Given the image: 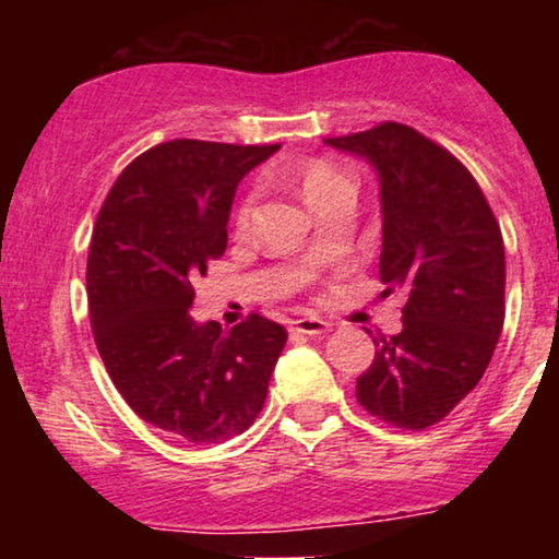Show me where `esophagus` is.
Listing matches in <instances>:
<instances>
[{"mask_svg": "<svg viewBox=\"0 0 559 559\" xmlns=\"http://www.w3.org/2000/svg\"><path fill=\"white\" fill-rule=\"evenodd\" d=\"M292 331L305 333V336H320V333L331 331V323H329V320H323V318L307 316V318L292 320Z\"/></svg>", "mask_w": 559, "mask_h": 559, "instance_id": "1", "label": "esophagus"}]
</instances>
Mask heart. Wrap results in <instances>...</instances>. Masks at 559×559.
I'll list each match as a JSON object with an SVG mask.
<instances>
[{
	"label": "heart",
	"mask_w": 559,
	"mask_h": 559,
	"mask_svg": "<svg viewBox=\"0 0 559 559\" xmlns=\"http://www.w3.org/2000/svg\"><path fill=\"white\" fill-rule=\"evenodd\" d=\"M297 181L301 186V194L310 202V207L323 197H329L331 191L355 189V181H352L349 173L338 168L331 159H310L307 165H301L297 173ZM249 217H252V197L243 199L241 207L236 210V226L247 228Z\"/></svg>",
	"instance_id": "b5f03b06"
}]
</instances>
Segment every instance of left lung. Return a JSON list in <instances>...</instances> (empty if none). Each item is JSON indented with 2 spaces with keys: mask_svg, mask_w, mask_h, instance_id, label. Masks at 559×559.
<instances>
[{
  "mask_svg": "<svg viewBox=\"0 0 559 559\" xmlns=\"http://www.w3.org/2000/svg\"><path fill=\"white\" fill-rule=\"evenodd\" d=\"M323 141L373 165L381 281L407 292L402 331L373 336L357 402L378 420L420 431L447 418L489 368L504 323L502 230L465 165L415 128L381 123Z\"/></svg>",
  "mask_w": 559,
  "mask_h": 559,
  "instance_id": "1",
  "label": "left lung"
}]
</instances>
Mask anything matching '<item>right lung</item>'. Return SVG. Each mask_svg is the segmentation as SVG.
Segmentation results:
<instances>
[{
    "instance_id": "right-lung-1",
    "label": "right lung",
    "mask_w": 559,
    "mask_h": 559,
    "mask_svg": "<svg viewBox=\"0 0 559 559\" xmlns=\"http://www.w3.org/2000/svg\"><path fill=\"white\" fill-rule=\"evenodd\" d=\"M281 144L176 139L120 173L96 217L86 288L115 389L141 420L194 444L252 426L286 344L284 325L191 318L197 275L226 252L236 186Z\"/></svg>"
}]
</instances>
